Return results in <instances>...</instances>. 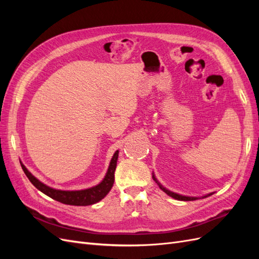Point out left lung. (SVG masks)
Listing matches in <instances>:
<instances>
[{"label": "left lung", "instance_id": "8db88e82", "mask_svg": "<svg viewBox=\"0 0 259 259\" xmlns=\"http://www.w3.org/2000/svg\"><path fill=\"white\" fill-rule=\"evenodd\" d=\"M153 179L155 180V183L158 184L159 186H160V188L161 189L165 192V193H167L169 197H171V198H174V199H176V200H180V201H193V200H197L198 198H191V197H184V195H179V194H177V193H174V192H170L169 190H166L165 188L164 187H162L161 185H160V183H158V180L155 179V177L153 176Z\"/></svg>", "mask_w": 259, "mask_h": 259}]
</instances>
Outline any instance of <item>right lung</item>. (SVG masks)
I'll use <instances>...</instances> for the list:
<instances>
[{
  "mask_svg": "<svg viewBox=\"0 0 259 259\" xmlns=\"http://www.w3.org/2000/svg\"><path fill=\"white\" fill-rule=\"evenodd\" d=\"M117 156H119V151H116L110 162V165H109L107 174L104 178L103 182L99 185L90 188V189L85 190H79V191H62V190H56L53 189L51 187H48L46 185L42 184L40 180H37L30 171L26 168V166L21 164V167L25 171L26 176L29 178L36 189L43 192L44 194L49 195L50 198L56 200L60 203H64V204L68 205H76V206H86V205H92L94 203L99 202L101 199H104L106 195L111 190V188L114 183V171L116 167V161Z\"/></svg>",
  "mask_w": 259,
  "mask_h": 259,
  "instance_id": "1",
  "label": "right lung"
}]
</instances>
